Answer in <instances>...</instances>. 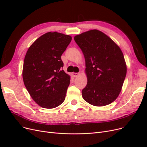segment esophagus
I'll return each instance as SVG.
<instances>
[{
    "instance_id": "obj_1",
    "label": "esophagus",
    "mask_w": 147,
    "mask_h": 147,
    "mask_svg": "<svg viewBox=\"0 0 147 147\" xmlns=\"http://www.w3.org/2000/svg\"><path fill=\"white\" fill-rule=\"evenodd\" d=\"M80 75V73H72V75H73V77H77L79 76Z\"/></svg>"
}]
</instances>
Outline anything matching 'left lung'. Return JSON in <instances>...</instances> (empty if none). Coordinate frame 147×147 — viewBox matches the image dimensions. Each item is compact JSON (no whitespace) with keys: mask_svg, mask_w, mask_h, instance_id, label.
I'll list each match as a JSON object with an SVG mask.
<instances>
[{"mask_svg":"<svg viewBox=\"0 0 147 147\" xmlns=\"http://www.w3.org/2000/svg\"><path fill=\"white\" fill-rule=\"evenodd\" d=\"M86 63L88 82L82 97L94 106H104L115 100L121 92L127 68L119 47L98 30L87 31L74 37Z\"/></svg>","mask_w":147,"mask_h":147,"instance_id":"left-lung-1","label":"left lung"}]
</instances>
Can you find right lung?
Listing matches in <instances>:
<instances>
[{
    "label": "right lung",
    "mask_w": 147,
    "mask_h": 147,
    "mask_svg": "<svg viewBox=\"0 0 147 147\" xmlns=\"http://www.w3.org/2000/svg\"><path fill=\"white\" fill-rule=\"evenodd\" d=\"M72 40L70 35L49 32L37 38L24 57L23 78L32 99L53 109L64 101L70 77L62 69L61 55Z\"/></svg>",
    "instance_id": "right-lung-1"
}]
</instances>
